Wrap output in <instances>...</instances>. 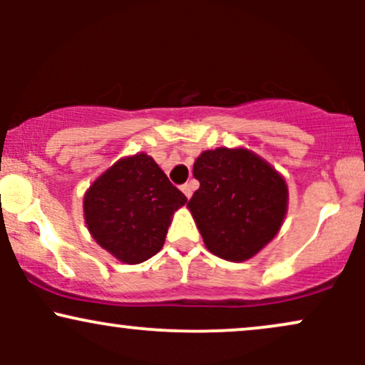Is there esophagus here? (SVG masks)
Instances as JSON below:
<instances>
[{"mask_svg": "<svg viewBox=\"0 0 365 365\" xmlns=\"http://www.w3.org/2000/svg\"><path fill=\"white\" fill-rule=\"evenodd\" d=\"M182 192L187 195V199H190L192 194H194V182L183 183V185H182Z\"/></svg>", "mask_w": 365, "mask_h": 365, "instance_id": "obj_1", "label": "esophagus"}]
</instances>
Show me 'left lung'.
I'll use <instances>...</instances> for the list:
<instances>
[{
	"instance_id": "left-lung-1",
	"label": "left lung",
	"mask_w": 365,
	"mask_h": 365,
	"mask_svg": "<svg viewBox=\"0 0 365 365\" xmlns=\"http://www.w3.org/2000/svg\"><path fill=\"white\" fill-rule=\"evenodd\" d=\"M194 177L200 187L187 206L212 254L247 261L273 240L287 215L288 188L264 159L247 149L204 150Z\"/></svg>"
}]
</instances>
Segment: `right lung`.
I'll use <instances>...</instances> for the list:
<instances>
[{"mask_svg":"<svg viewBox=\"0 0 365 365\" xmlns=\"http://www.w3.org/2000/svg\"><path fill=\"white\" fill-rule=\"evenodd\" d=\"M187 197L140 153L120 159L92 183L83 197L91 235L121 262L148 261L165 244L171 216Z\"/></svg>","mask_w":365,"mask_h":365,"instance_id":"1","label":"right lung"}]
</instances>
